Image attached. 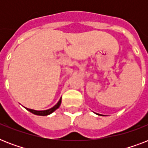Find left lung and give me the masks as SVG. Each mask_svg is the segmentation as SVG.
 I'll return each instance as SVG.
<instances>
[{
  "mask_svg": "<svg viewBox=\"0 0 148 148\" xmlns=\"http://www.w3.org/2000/svg\"><path fill=\"white\" fill-rule=\"evenodd\" d=\"M95 114H96V113H95ZM97 114V115H101V114Z\"/></svg>",
  "mask_w": 148,
  "mask_h": 148,
  "instance_id": "1",
  "label": "left lung"
}]
</instances>
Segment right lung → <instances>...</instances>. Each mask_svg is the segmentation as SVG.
Wrapping results in <instances>:
<instances>
[{
    "label": "right lung",
    "instance_id": "obj_1",
    "mask_svg": "<svg viewBox=\"0 0 148 148\" xmlns=\"http://www.w3.org/2000/svg\"><path fill=\"white\" fill-rule=\"evenodd\" d=\"M60 103H61V97H60V99L59 100V101H58V103H57V104H55V105L53 106V108H50V109H48V110H33V109H29V108H26L27 110H28V111H30V112H31L32 114H34L40 115V116H47V115L51 114V113H53L54 110H57V109H58V108L60 107Z\"/></svg>",
    "mask_w": 148,
    "mask_h": 148
}]
</instances>
